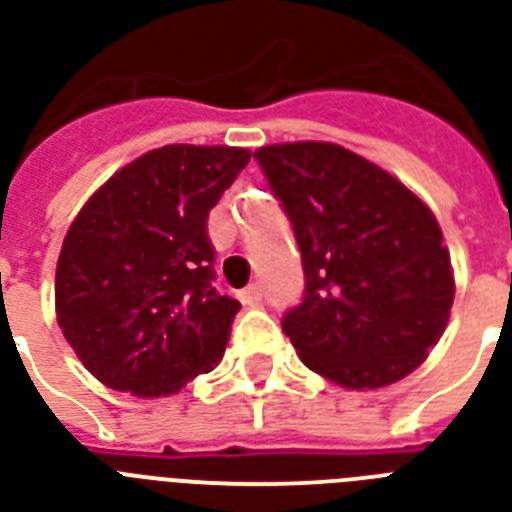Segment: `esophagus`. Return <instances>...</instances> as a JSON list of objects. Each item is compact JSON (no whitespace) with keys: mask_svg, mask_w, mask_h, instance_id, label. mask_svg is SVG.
Returning a JSON list of instances; mask_svg holds the SVG:
<instances>
[{"mask_svg":"<svg viewBox=\"0 0 512 512\" xmlns=\"http://www.w3.org/2000/svg\"><path fill=\"white\" fill-rule=\"evenodd\" d=\"M239 297L244 305H257L263 300V289H260V284H249V287L241 289Z\"/></svg>","mask_w":512,"mask_h":512,"instance_id":"1","label":"esophagus"}]
</instances>
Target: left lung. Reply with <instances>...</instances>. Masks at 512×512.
<instances>
[{
  "mask_svg": "<svg viewBox=\"0 0 512 512\" xmlns=\"http://www.w3.org/2000/svg\"><path fill=\"white\" fill-rule=\"evenodd\" d=\"M303 257L281 319L303 364L342 388H385L425 361L454 303L444 233L401 180L337 143L255 151Z\"/></svg>",
  "mask_w": 512,
  "mask_h": 512,
  "instance_id": "obj_1",
  "label": "left lung"
}]
</instances>
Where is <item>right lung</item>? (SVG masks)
Masks as SVG:
<instances>
[{
  "mask_svg": "<svg viewBox=\"0 0 512 512\" xmlns=\"http://www.w3.org/2000/svg\"><path fill=\"white\" fill-rule=\"evenodd\" d=\"M249 156L231 146L156 148L76 215L58 257L55 311L103 385L172 396L223 358L241 305L215 289L207 217Z\"/></svg>",
  "mask_w": 512,
  "mask_h": 512,
  "instance_id": "add662e5",
  "label": "right lung"
}]
</instances>
